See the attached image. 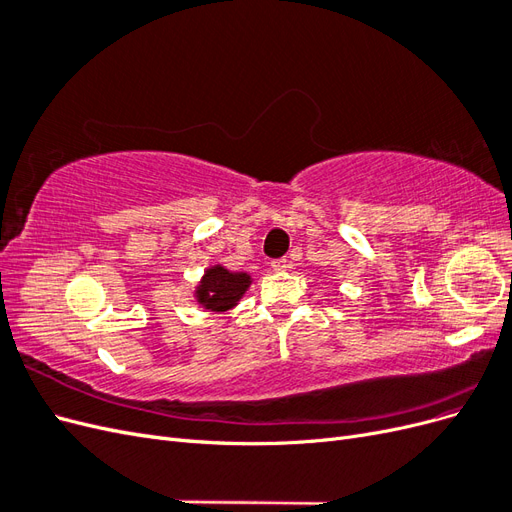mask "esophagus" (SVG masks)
Masks as SVG:
<instances>
[{"mask_svg": "<svg viewBox=\"0 0 512 512\" xmlns=\"http://www.w3.org/2000/svg\"><path fill=\"white\" fill-rule=\"evenodd\" d=\"M271 267H273V271H288L292 267V260L288 256L277 258V260L271 262Z\"/></svg>", "mask_w": 512, "mask_h": 512, "instance_id": "obj_1", "label": "esophagus"}]
</instances>
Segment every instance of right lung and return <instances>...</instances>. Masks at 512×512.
I'll list each match as a JSON object with an SVG mask.
<instances>
[{
	"mask_svg": "<svg viewBox=\"0 0 512 512\" xmlns=\"http://www.w3.org/2000/svg\"><path fill=\"white\" fill-rule=\"evenodd\" d=\"M250 286V275L247 273H230L224 267H211L203 282H200L196 297L203 307L211 312H226L243 297V292Z\"/></svg>",
	"mask_w": 512,
	"mask_h": 512,
	"instance_id": "right-lung-1",
	"label": "right lung"
}]
</instances>
